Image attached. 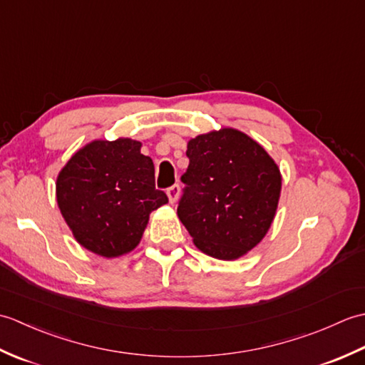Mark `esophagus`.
I'll list each match as a JSON object with an SVG mask.
<instances>
[{
    "label": "esophagus",
    "mask_w": 365,
    "mask_h": 365,
    "mask_svg": "<svg viewBox=\"0 0 365 365\" xmlns=\"http://www.w3.org/2000/svg\"><path fill=\"white\" fill-rule=\"evenodd\" d=\"M166 192H168V197H169V202H170V204L177 202L178 196H180V185H178V183L173 185V187H169V188L166 190Z\"/></svg>",
    "instance_id": "esophagus-1"
}]
</instances>
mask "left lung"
<instances>
[{
  "label": "left lung",
  "mask_w": 365,
  "mask_h": 365,
  "mask_svg": "<svg viewBox=\"0 0 365 365\" xmlns=\"http://www.w3.org/2000/svg\"><path fill=\"white\" fill-rule=\"evenodd\" d=\"M187 157L178 218L200 251L222 260L242 257L273 222L279 168L262 145L234 128L191 139Z\"/></svg>",
  "instance_id": "obj_1"
}]
</instances>
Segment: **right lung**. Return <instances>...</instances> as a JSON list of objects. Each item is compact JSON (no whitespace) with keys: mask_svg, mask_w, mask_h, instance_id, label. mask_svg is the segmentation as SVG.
Segmentation results:
<instances>
[{"mask_svg":"<svg viewBox=\"0 0 365 365\" xmlns=\"http://www.w3.org/2000/svg\"><path fill=\"white\" fill-rule=\"evenodd\" d=\"M56 197L75 238L103 257L135 250L150 212L168 202L155 188V168L128 138L83 147L59 173Z\"/></svg>","mask_w":365,"mask_h":365,"instance_id":"right-lung-1","label":"right lung"}]
</instances>
